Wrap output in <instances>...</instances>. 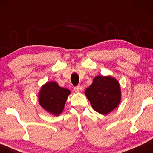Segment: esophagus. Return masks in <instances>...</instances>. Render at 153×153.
Here are the masks:
<instances>
[{"instance_id": "34e87169", "label": "esophagus", "mask_w": 153, "mask_h": 153, "mask_svg": "<svg viewBox=\"0 0 153 153\" xmlns=\"http://www.w3.org/2000/svg\"><path fill=\"white\" fill-rule=\"evenodd\" d=\"M81 89H82V87H81V85H77V86L74 87V90L76 92H80L81 91Z\"/></svg>"}]
</instances>
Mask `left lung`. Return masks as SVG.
<instances>
[{"mask_svg":"<svg viewBox=\"0 0 153 153\" xmlns=\"http://www.w3.org/2000/svg\"><path fill=\"white\" fill-rule=\"evenodd\" d=\"M85 94L93 109L103 115L112 111L120 102V85L111 76L95 77Z\"/></svg>","mask_w":153,"mask_h":153,"instance_id":"left-lung-1","label":"left lung"}]
</instances>
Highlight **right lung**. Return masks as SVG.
I'll return each mask as SVG.
<instances>
[{"label": "right lung", "instance_id": "obj_1", "mask_svg": "<svg viewBox=\"0 0 153 153\" xmlns=\"http://www.w3.org/2000/svg\"><path fill=\"white\" fill-rule=\"evenodd\" d=\"M70 94V91L68 89L60 87L54 81L47 83L42 87L39 93V104L48 112L58 116L63 110Z\"/></svg>", "mask_w": 153, "mask_h": 153}]
</instances>
